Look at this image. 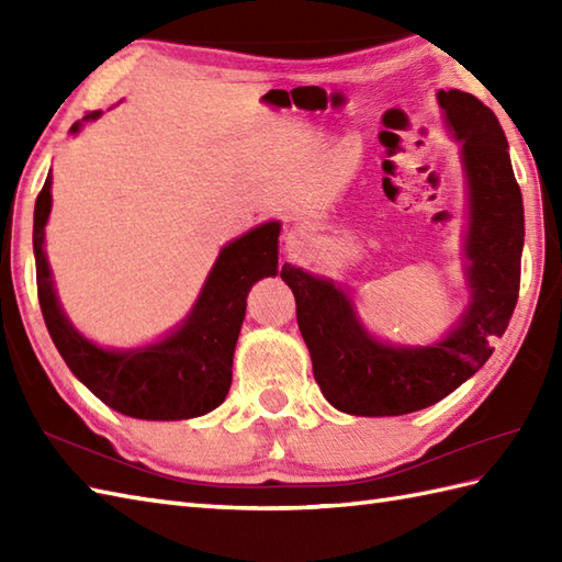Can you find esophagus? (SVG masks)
<instances>
[{
    "label": "esophagus",
    "instance_id": "1",
    "mask_svg": "<svg viewBox=\"0 0 562 562\" xmlns=\"http://www.w3.org/2000/svg\"><path fill=\"white\" fill-rule=\"evenodd\" d=\"M284 241H288V248H300L308 241V234L306 232H290L284 236Z\"/></svg>",
    "mask_w": 562,
    "mask_h": 562
}]
</instances>
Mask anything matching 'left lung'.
<instances>
[{
  "mask_svg": "<svg viewBox=\"0 0 562 562\" xmlns=\"http://www.w3.org/2000/svg\"><path fill=\"white\" fill-rule=\"evenodd\" d=\"M469 188L463 272L469 306L445 338L391 345L374 338L355 312L352 296L328 278L284 262L280 278L296 300V324L312 355L326 401L362 417L405 415L435 405L493 355L491 340L507 330L519 296L524 205L495 113L471 93L437 91Z\"/></svg>",
  "mask_w": 562,
  "mask_h": 562,
  "instance_id": "obj_1",
  "label": "left lung"
}]
</instances>
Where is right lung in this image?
<instances>
[{"label": "right lung", "instance_id": "obj_1", "mask_svg": "<svg viewBox=\"0 0 562 562\" xmlns=\"http://www.w3.org/2000/svg\"><path fill=\"white\" fill-rule=\"evenodd\" d=\"M101 111L81 117L97 121ZM81 123L71 125L77 135ZM53 178L35 200L33 254L38 302L57 352L83 386L113 411L137 420H188L224 403L232 386L234 350L246 316V296L262 278L278 274L280 222H266L226 244L190 314L145 348L111 350L83 338L57 300L45 256V224L53 207Z\"/></svg>", "mask_w": 562, "mask_h": 562}]
</instances>
